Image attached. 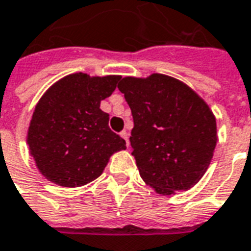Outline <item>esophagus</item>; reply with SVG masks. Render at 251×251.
Here are the masks:
<instances>
[{
  "label": "esophagus",
  "mask_w": 251,
  "mask_h": 251,
  "mask_svg": "<svg viewBox=\"0 0 251 251\" xmlns=\"http://www.w3.org/2000/svg\"><path fill=\"white\" fill-rule=\"evenodd\" d=\"M120 136L123 137L124 140H126V146H129V140H128V132L127 131H122V132H120Z\"/></svg>",
  "instance_id": "34e87169"
}]
</instances>
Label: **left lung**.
<instances>
[{"instance_id": "8db88e82", "label": "left lung", "mask_w": 251, "mask_h": 251, "mask_svg": "<svg viewBox=\"0 0 251 251\" xmlns=\"http://www.w3.org/2000/svg\"><path fill=\"white\" fill-rule=\"evenodd\" d=\"M118 88L132 111L129 141L144 182L161 196L195 186L218 141L208 103L188 84L164 74L126 76Z\"/></svg>"}]
</instances>
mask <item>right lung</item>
Returning a JSON list of instances; mask_svg holds the SVG:
<instances>
[{
	"label": "right lung",
	"mask_w": 251,
	"mask_h": 251,
	"mask_svg": "<svg viewBox=\"0 0 251 251\" xmlns=\"http://www.w3.org/2000/svg\"><path fill=\"white\" fill-rule=\"evenodd\" d=\"M119 79L75 73L56 80L41 97L26 140L49 181L65 188L86 185L100 176L112 154L127 148L108 127L110 115L100 110Z\"/></svg>",
	"instance_id": "add662e5"
}]
</instances>
